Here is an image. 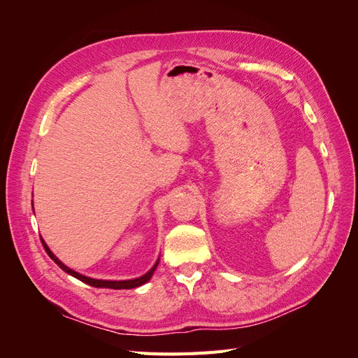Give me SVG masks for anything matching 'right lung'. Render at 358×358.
I'll list each match as a JSON object with an SVG mask.
<instances>
[{
	"label": "right lung",
	"mask_w": 358,
	"mask_h": 358,
	"mask_svg": "<svg viewBox=\"0 0 358 358\" xmlns=\"http://www.w3.org/2000/svg\"><path fill=\"white\" fill-rule=\"evenodd\" d=\"M32 210H34V204H32ZM41 242H43V246H45V249H46V252H48V255L53 259V262H55L64 272L66 273H69V275H71L73 278H76V279H79V280H82V282H85V284H88V285H91V287H95V288H112V289H131V288H137V287H140V285H143V284H146L148 280H150V278H152V275H154V272H155V268L158 267V263H159V258L157 259V263L152 266V268L149 270V272H146L145 275H142L140 278H134V279H127V280H104V279H94V278H90V276H85V275H82V273H79V272H76V270H73V268H70V267H67L66 264H64L61 259L53 254L52 251H50V248L46 245V242L41 239Z\"/></svg>",
	"instance_id": "add662e5"
}]
</instances>
